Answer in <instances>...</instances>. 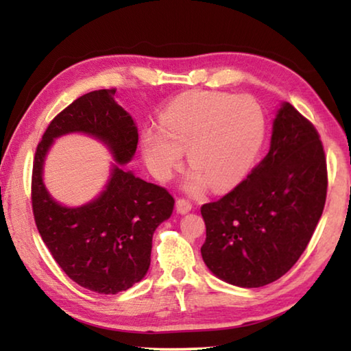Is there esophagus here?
<instances>
[{
	"label": "esophagus",
	"mask_w": 351,
	"mask_h": 351,
	"mask_svg": "<svg viewBox=\"0 0 351 351\" xmlns=\"http://www.w3.org/2000/svg\"><path fill=\"white\" fill-rule=\"evenodd\" d=\"M190 210H192V203L187 199H178L176 201V212L181 213V215H186V213H189Z\"/></svg>",
	"instance_id": "esophagus-1"
}]
</instances>
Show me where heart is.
<instances>
[{
    "label": "heart",
    "mask_w": 351,
    "mask_h": 351,
    "mask_svg": "<svg viewBox=\"0 0 351 351\" xmlns=\"http://www.w3.org/2000/svg\"><path fill=\"white\" fill-rule=\"evenodd\" d=\"M265 114L254 99L212 91L178 97L161 117V128L142 133V156L148 170L165 181L187 148L192 165L182 189L199 195L212 184L226 190L239 184L257 159L265 139Z\"/></svg>",
    "instance_id": "heart-1"
}]
</instances>
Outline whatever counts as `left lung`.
Wrapping results in <instances>:
<instances>
[{"mask_svg": "<svg viewBox=\"0 0 351 351\" xmlns=\"http://www.w3.org/2000/svg\"><path fill=\"white\" fill-rule=\"evenodd\" d=\"M325 198L322 142L313 123L283 102L263 161L232 192L201 207L206 266L234 287L276 282L306 249Z\"/></svg>", "mask_w": 351, "mask_h": 351, "instance_id": "1", "label": "left lung"}]
</instances>
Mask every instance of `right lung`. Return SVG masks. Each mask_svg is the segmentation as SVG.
<instances>
[{
  "instance_id": "obj_1",
  "label": "right lung",
  "mask_w": 351,
  "mask_h": 351,
  "mask_svg": "<svg viewBox=\"0 0 351 351\" xmlns=\"http://www.w3.org/2000/svg\"><path fill=\"white\" fill-rule=\"evenodd\" d=\"M114 96L116 90L88 93L56 116L37 147L32 170V209L41 239L71 280L99 294L127 291L145 277L154 230L175 206L167 190L123 167L133 159L139 136ZM73 132L102 141L115 159L103 192L77 208L58 204L43 181L50 147Z\"/></svg>"
}]
</instances>
